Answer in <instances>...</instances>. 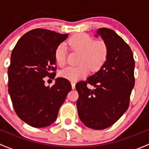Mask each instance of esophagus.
I'll use <instances>...</instances> for the list:
<instances>
[{
	"label": "esophagus",
	"instance_id": "esophagus-1",
	"mask_svg": "<svg viewBox=\"0 0 149 149\" xmlns=\"http://www.w3.org/2000/svg\"><path fill=\"white\" fill-rule=\"evenodd\" d=\"M71 86H72V88H73V89H74L75 88H76V84H75V82H73L72 81L71 83Z\"/></svg>",
	"mask_w": 149,
	"mask_h": 149
}]
</instances>
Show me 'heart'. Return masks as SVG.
I'll return each instance as SVG.
<instances>
[{"instance_id":"obj_1","label":"heart","mask_w":149,"mask_h":149,"mask_svg":"<svg viewBox=\"0 0 149 149\" xmlns=\"http://www.w3.org/2000/svg\"><path fill=\"white\" fill-rule=\"evenodd\" d=\"M68 43L73 49L81 52L80 65L68 66L59 73L61 77L69 81H77L86 76L91 68L98 70L104 65L108 56V47L103 40H94L84 33L72 36ZM56 63L62 67L66 63V49L64 44H60L55 50Z\"/></svg>"}]
</instances>
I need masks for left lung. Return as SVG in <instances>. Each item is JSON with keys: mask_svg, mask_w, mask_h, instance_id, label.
<instances>
[{"mask_svg": "<svg viewBox=\"0 0 149 149\" xmlns=\"http://www.w3.org/2000/svg\"><path fill=\"white\" fill-rule=\"evenodd\" d=\"M94 36H100L107 45V59L99 71L76 84V106L86 127L103 130L118 121L128 108L135 85V61L130 47L113 30L100 28ZM88 83L95 88L89 90Z\"/></svg>", "mask_w": 149, "mask_h": 149, "instance_id": "obj_1", "label": "left lung"}]
</instances>
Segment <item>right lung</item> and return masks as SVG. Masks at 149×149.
<instances>
[{
    "label": "right lung",
    "instance_id": "1",
    "mask_svg": "<svg viewBox=\"0 0 149 149\" xmlns=\"http://www.w3.org/2000/svg\"><path fill=\"white\" fill-rule=\"evenodd\" d=\"M68 35L35 29L24 34L12 51L8 93L16 115L31 127L52 124L72 88L64 78H57L51 87L45 85L43 79L55 78V50Z\"/></svg>",
    "mask_w": 149,
    "mask_h": 149
}]
</instances>
